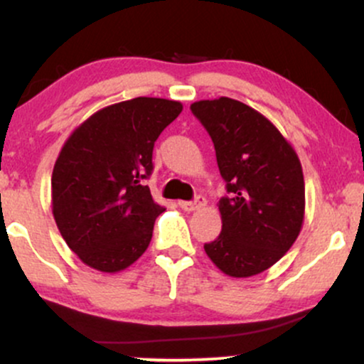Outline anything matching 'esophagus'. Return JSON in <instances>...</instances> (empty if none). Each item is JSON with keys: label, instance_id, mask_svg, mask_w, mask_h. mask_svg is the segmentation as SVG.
Wrapping results in <instances>:
<instances>
[{"label": "esophagus", "instance_id": "esophagus-1", "mask_svg": "<svg viewBox=\"0 0 364 364\" xmlns=\"http://www.w3.org/2000/svg\"><path fill=\"white\" fill-rule=\"evenodd\" d=\"M205 205V198L203 196H196L195 200H191V202H179V207L183 208V210L186 212H193V210H198V208H202Z\"/></svg>", "mask_w": 364, "mask_h": 364}]
</instances>
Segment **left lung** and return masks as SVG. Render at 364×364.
<instances>
[{
	"label": "left lung",
	"instance_id": "8db88e82",
	"mask_svg": "<svg viewBox=\"0 0 364 364\" xmlns=\"http://www.w3.org/2000/svg\"><path fill=\"white\" fill-rule=\"evenodd\" d=\"M214 141L228 196L219 200L223 231L203 245L231 277L272 267L298 237L304 217L301 162L265 116L229 97L190 106Z\"/></svg>",
	"mask_w": 364,
	"mask_h": 364
}]
</instances>
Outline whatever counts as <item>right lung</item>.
I'll return each instance as SVG.
<instances>
[{
  "instance_id": "obj_1",
  "label": "right lung",
  "mask_w": 364,
  "mask_h": 364,
  "mask_svg": "<svg viewBox=\"0 0 364 364\" xmlns=\"http://www.w3.org/2000/svg\"><path fill=\"white\" fill-rule=\"evenodd\" d=\"M181 111L178 101L136 97L97 111L65 141L51 178L53 215L85 265L119 272L147 250L166 208L144 181L154 144Z\"/></svg>"
}]
</instances>
